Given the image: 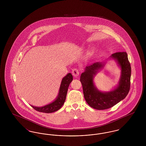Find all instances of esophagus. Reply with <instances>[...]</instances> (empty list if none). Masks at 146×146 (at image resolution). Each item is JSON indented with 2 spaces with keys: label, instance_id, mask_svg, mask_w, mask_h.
Masks as SVG:
<instances>
[{
  "label": "esophagus",
  "instance_id": "1",
  "mask_svg": "<svg viewBox=\"0 0 146 146\" xmlns=\"http://www.w3.org/2000/svg\"><path fill=\"white\" fill-rule=\"evenodd\" d=\"M72 73L73 76H78L79 75V71L77 68H74L72 70Z\"/></svg>",
  "mask_w": 146,
  "mask_h": 146
}]
</instances>
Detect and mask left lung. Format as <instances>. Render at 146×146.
Segmentation results:
<instances>
[{
  "label": "left lung",
  "mask_w": 146,
  "mask_h": 146,
  "mask_svg": "<svg viewBox=\"0 0 146 146\" xmlns=\"http://www.w3.org/2000/svg\"><path fill=\"white\" fill-rule=\"evenodd\" d=\"M111 59L117 63L121 70L118 85L113 90L108 92L101 91L97 89L94 83V77L104 67L106 61L94 63L86 66L80 76V80L83 86L85 100L90 107L98 110L111 108L124 99L130 90L131 69L127 53H114L108 58Z\"/></svg>",
  "instance_id": "left-lung-1"
}]
</instances>
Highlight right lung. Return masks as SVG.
<instances>
[{"label":"right lung","instance_id":"add662e5","mask_svg":"<svg viewBox=\"0 0 146 146\" xmlns=\"http://www.w3.org/2000/svg\"><path fill=\"white\" fill-rule=\"evenodd\" d=\"M73 80V76L70 73H68L66 76L63 78L60 87L58 91L57 96L55 100L51 103L42 107H36L31 105L35 110L40 112L46 113H53L60 110L62 106L67 94L68 88L70 83Z\"/></svg>","mask_w":146,"mask_h":146}]
</instances>
